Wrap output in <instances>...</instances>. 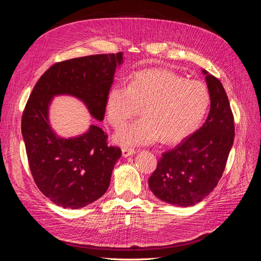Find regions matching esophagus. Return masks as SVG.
<instances>
[{
  "mask_svg": "<svg viewBox=\"0 0 261 261\" xmlns=\"http://www.w3.org/2000/svg\"><path fill=\"white\" fill-rule=\"evenodd\" d=\"M135 150H134L133 148H123L122 149V155L124 156V158H127V156H130V155H133V154H135Z\"/></svg>",
  "mask_w": 261,
  "mask_h": 261,
  "instance_id": "34e87169",
  "label": "esophagus"
}]
</instances>
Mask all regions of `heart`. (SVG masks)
<instances>
[{"mask_svg":"<svg viewBox=\"0 0 261 261\" xmlns=\"http://www.w3.org/2000/svg\"><path fill=\"white\" fill-rule=\"evenodd\" d=\"M210 92L201 82L186 81L167 69H148L134 74L128 87L112 86L107 96L108 121L122 128L130 118L144 115L118 132L122 146L150 145L158 140L175 144L199 128L210 107Z\"/></svg>","mask_w":261,"mask_h":261,"instance_id":"1","label":"heart"}]
</instances>
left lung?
Returning a JSON list of instances; mask_svg holds the SVG:
<instances>
[{
  "label": "left lung",
  "mask_w": 261,
  "mask_h": 261,
  "mask_svg": "<svg viewBox=\"0 0 261 261\" xmlns=\"http://www.w3.org/2000/svg\"><path fill=\"white\" fill-rule=\"evenodd\" d=\"M210 92L206 122L174 149L162 153L148 184L154 196L173 206L191 207L215 189L233 146L235 127L222 84L202 69Z\"/></svg>",
  "instance_id": "left-lung-1"
}]
</instances>
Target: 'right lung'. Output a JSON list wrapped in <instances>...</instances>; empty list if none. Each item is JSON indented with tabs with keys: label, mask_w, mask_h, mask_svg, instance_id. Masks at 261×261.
Returning a JSON list of instances; mask_svg holds the SVG:
<instances>
[{
	"label": "right lung",
	"mask_w": 261,
	"mask_h": 261,
	"mask_svg": "<svg viewBox=\"0 0 261 261\" xmlns=\"http://www.w3.org/2000/svg\"><path fill=\"white\" fill-rule=\"evenodd\" d=\"M122 63V52L57 63L40 77L27 101L21 134L29 168L38 188L58 206L80 209L103 196L122 151L108 146V136L97 125L80 136L60 137L49 120L52 99L75 97L102 121L114 73Z\"/></svg>",
	"instance_id": "1"
}]
</instances>
